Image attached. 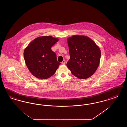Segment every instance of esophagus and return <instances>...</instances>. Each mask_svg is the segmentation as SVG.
Here are the masks:
<instances>
[{"instance_id": "obj_1", "label": "esophagus", "mask_w": 127, "mask_h": 127, "mask_svg": "<svg viewBox=\"0 0 127 127\" xmlns=\"http://www.w3.org/2000/svg\"><path fill=\"white\" fill-rule=\"evenodd\" d=\"M65 63H66V61H65V60H63V61L62 62V64H63V65H65Z\"/></svg>"}]
</instances>
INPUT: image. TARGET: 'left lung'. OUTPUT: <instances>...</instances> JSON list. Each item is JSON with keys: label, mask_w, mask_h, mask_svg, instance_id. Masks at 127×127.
<instances>
[{"label": "left lung", "mask_w": 127, "mask_h": 127, "mask_svg": "<svg viewBox=\"0 0 127 127\" xmlns=\"http://www.w3.org/2000/svg\"><path fill=\"white\" fill-rule=\"evenodd\" d=\"M70 59L66 66L79 79L90 78L98 66L101 57L99 47L90 38L75 35L67 38Z\"/></svg>", "instance_id": "obj_1"}]
</instances>
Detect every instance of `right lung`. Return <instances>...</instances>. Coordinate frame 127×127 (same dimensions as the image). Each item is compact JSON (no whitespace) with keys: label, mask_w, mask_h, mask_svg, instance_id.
Returning <instances> with one entry per match:
<instances>
[{"label":"right lung","mask_w":127,"mask_h":127,"mask_svg":"<svg viewBox=\"0 0 127 127\" xmlns=\"http://www.w3.org/2000/svg\"><path fill=\"white\" fill-rule=\"evenodd\" d=\"M59 41L51 36L37 37L29 44L24 51L28 69L38 79H48L56 72L61 64L51 47Z\"/></svg>","instance_id":"obj_1"}]
</instances>
